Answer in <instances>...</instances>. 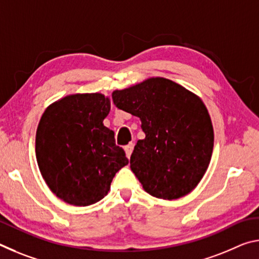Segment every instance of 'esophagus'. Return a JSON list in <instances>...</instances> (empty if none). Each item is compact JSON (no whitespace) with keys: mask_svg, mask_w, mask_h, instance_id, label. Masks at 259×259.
<instances>
[{"mask_svg":"<svg viewBox=\"0 0 259 259\" xmlns=\"http://www.w3.org/2000/svg\"><path fill=\"white\" fill-rule=\"evenodd\" d=\"M133 151H134V144H133V143L128 144V145H126V146L124 147L125 155H126V157H128V159H130L131 154H133Z\"/></svg>","mask_w":259,"mask_h":259,"instance_id":"obj_1","label":"esophagus"}]
</instances>
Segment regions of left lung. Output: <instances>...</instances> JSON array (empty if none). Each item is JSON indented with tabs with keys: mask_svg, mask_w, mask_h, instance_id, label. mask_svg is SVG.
<instances>
[{
	"mask_svg": "<svg viewBox=\"0 0 259 259\" xmlns=\"http://www.w3.org/2000/svg\"><path fill=\"white\" fill-rule=\"evenodd\" d=\"M112 98L116 107L139 117L146 135L130 157V168L144 190L163 200L194 190L213 150V128L202 99L160 76L114 90Z\"/></svg>",
	"mask_w": 259,
	"mask_h": 259,
	"instance_id": "obj_1",
	"label": "left lung"
}]
</instances>
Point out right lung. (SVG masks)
<instances>
[{
  "label": "right lung",
  "mask_w": 259,
  "mask_h": 259,
  "mask_svg": "<svg viewBox=\"0 0 259 259\" xmlns=\"http://www.w3.org/2000/svg\"><path fill=\"white\" fill-rule=\"evenodd\" d=\"M111 99L100 93L73 94L43 112L35 138L38 169L60 200L85 207L111 190L115 174L129 163L103 121Z\"/></svg>",
  "instance_id": "obj_1"
}]
</instances>
